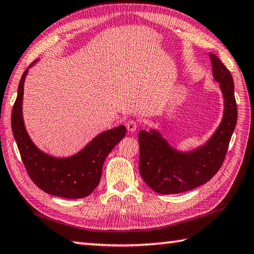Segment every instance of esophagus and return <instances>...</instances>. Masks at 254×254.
<instances>
[{
    "label": "esophagus",
    "instance_id": "obj_1",
    "mask_svg": "<svg viewBox=\"0 0 254 254\" xmlns=\"http://www.w3.org/2000/svg\"><path fill=\"white\" fill-rule=\"evenodd\" d=\"M126 126H127V128L128 131L134 132L136 130V127H137V123L135 121H133V120H130V121L127 122Z\"/></svg>",
    "mask_w": 254,
    "mask_h": 254
}]
</instances>
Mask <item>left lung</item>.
Segmentation results:
<instances>
[{
    "label": "left lung",
    "instance_id": "left-lung-1",
    "mask_svg": "<svg viewBox=\"0 0 254 254\" xmlns=\"http://www.w3.org/2000/svg\"><path fill=\"white\" fill-rule=\"evenodd\" d=\"M212 71L224 98V114L218 130L206 144L189 153L175 151L156 131L139 133L142 179L160 194L190 191L214 177L224 162L238 119L234 84L230 71L214 54H210Z\"/></svg>",
    "mask_w": 254,
    "mask_h": 254
}]
</instances>
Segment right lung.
Segmentation results:
<instances>
[{"mask_svg": "<svg viewBox=\"0 0 254 254\" xmlns=\"http://www.w3.org/2000/svg\"><path fill=\"white\" fill-rule=\"evenodd\" d=\"M34 63L35 61L31 65ZM27 71L29 68L20 80L11 117L13 135L26 172L35 186L49 194L65 199L85 197L98 187L104 161L113 147L126 136V127L120 126L101 133L71 158L58 159L43 153L31 141L23 123V85Z\"/></svg>", "mask_w": 254, "mask_h": 254, "instance_id": "add662e5", "label": "right lung"}]
</instances>
